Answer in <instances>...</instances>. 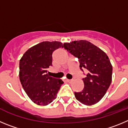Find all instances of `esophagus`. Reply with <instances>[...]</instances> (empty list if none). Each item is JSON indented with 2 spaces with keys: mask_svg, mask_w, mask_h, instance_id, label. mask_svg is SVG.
I'll return each instance as SVG.
<instances>
[{
  "mask_svg": "<svg viewBox=\"0 0 128 128\" xmlns=\"http://www.w3.org/2000/svg\"><path fill=\"white\" fill-rule=\"evenodd\" d=\"M67 81L68 82H72V80H71H71H70V79H68V80H67Z\"/></svg>",
  "mask_w": 128,
  "mask_h": 128,
  "instance_id": "1",
  "label": "esophagus"
}]
</instances>
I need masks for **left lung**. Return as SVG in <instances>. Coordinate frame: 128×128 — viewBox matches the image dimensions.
I'll return each mask as SVG.
<instances>
[{
	"instance_id": "left-lung-1",
	"label": "left lung",
	"mask_w": 128,
	"mask_h": 128,
	"mask_svg": "<svg viewBox=\"0 0 128 128\" xmlns=\"http://www.w3.org/2000/svg\"><path fill=\"white\" fill-rule=\"evenodd\" d=\"M63 47L78 58L80 70L87 71L86 76L83 78L84 88L81 92H74L76 99L87 106L97 103L112 82V66L108 57L100 48L86 40L66 42Z\"/></svg>"
}]
</instances>
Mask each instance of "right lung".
<instances>
[{"label":"right lung","instance_id":"1","mask_svg":"<svg viewBox=\"0 0 128 128\" xmlns=\"http://www.w3.org/2000/svg\"><path fill=\"white\" fill-rule=\"evenodd\" d=\"M61 47V42L43 41L30 48L20 60L22 86L29 98L38 105L51 103L64 84L47 74V68L52 66L53 53Z\"/></svg>","mask_w":128,"mask_h":128}]
</instances>
